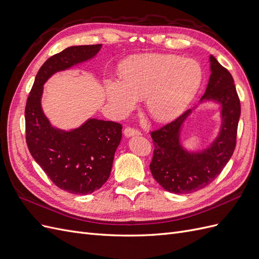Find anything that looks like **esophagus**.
Instances as JSON below:
<instances>
[{
	"label": "esophagus",
	"instance_id": "34e87169",
	"mask_svg": "<svg viewBox=\"0 0 259 259\" xmlns=\"http://www.w3.org/2000/svg\"><path fill=\"white\" fill-rule=\"evenodd\" d=\"M124 135L126 137H130V136H134V135H140V132L134 127H131V126H127L125 127L124 130Z\"/></svg>",
	"mask_w": 259,
	"mask_h": 259
}]
</instances>
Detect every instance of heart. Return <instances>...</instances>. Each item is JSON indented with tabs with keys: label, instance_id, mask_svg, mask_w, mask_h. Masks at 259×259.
Instances as JSON below:
<instances>
[{
	"label": "heart",
	"instance_id": "b5f03b06",
	"mask_svg": "<svg viewBox=\"0 0 259 259\" xmlns=\"http://www.w3.org/2000/svg\"><path fill=\"white\" fill-rule=\"evenodd\" d=\"M202 70L197 61L176 55L148 54L132 58L122 70V79L109 80L107 96L119 113L146 97L147 112L154 120L178 115L198 91Z\"/></svg>",
	"mask_w": 259,
	"mask_h": 259
}]
</instances>
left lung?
Wrapping results in <instances>:
<instances>
[{"instance_id": "obj_1", "label": "left lung", "mask_w": 259, "mask_h": 259, "mask_svg": "<svg viewBox=\"0 0 259 259\" xmlns=\"http://www.w3.org/2000/svg\"><path fill=\"white\" fill-rule=\"evenodd\" d=\"M209 60L211 73L201 100L219 101L223 106L224 121L221 134L213 145L205 151L193 154L180 147L179 130L190 110L150 132L154 146L151 174L168 192L191 193L208 186L222 173L236 149L241 114L240 98L231 73L214 56H210Z\"/></svg>"}]
</instances>
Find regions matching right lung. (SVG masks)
I'll return each instance as SVG.
<instances>
[{"label": "right lung", "instance_id": "1", "mask_svg": "<svg viewBox=\"0 0 259 259\" xmlns=\"http://www.w3.org/2000/svg\"><path fill=\"white\" fill-rule=\"evenodd\" d=\"M100 49L101 44L79 45L53 55L36 73L25 109L31 155L55 185L74 194L92 193L107 182L122 124L91 119L71 132L52 127L41 109L43 84L53 73L94 57Z\"/></svg>", "mask_w": 259, "mask_h": 259}]
</instances>
